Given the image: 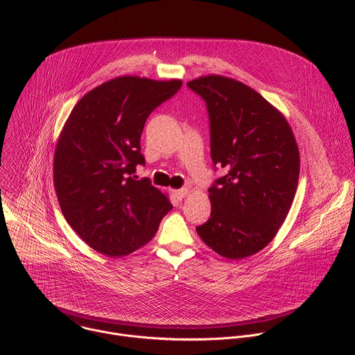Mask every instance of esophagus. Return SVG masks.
<instances>
[{"instance_id": "34e87169", "label": "esophagus", "mask_w": 355, "mask_h": 355, "mask_svg": "<svg viewBox=\"0 0 355 355\" xmlns=\"http://www.w3.org/2000/svg\"><path fill=\"white\" fill-rule=\"evenodd\" d=\"M174 193H175V196H177L178 199H184V198L187 196V193H188V188H181V189H175V191H174Z\"/></svg>"}]
</instances>
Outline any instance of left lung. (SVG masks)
Masks as SVG:
<instances>
[{
  "mask_svg": "<svg viewBox=\"0 0 355 355\" xmlns=\"http://www.w3.org/2000/svg\"><path fill=\"white\" fill-rule=\"evenodd\" d=\"M187 85L205 99L212 162L227 170L209 188L211 218L196 232L222 257H250L275 237L292 207L297 143L284 114L251 87L218 74Z\"/></svg>",
  "mask_w": 355,
  "mask_h": 355,
  "instance_id": "8db88e82",
  "label": "left lung"
}]
</instances>
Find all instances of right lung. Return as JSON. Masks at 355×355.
Instances as JSON below:
<instances>
[{
    "label": "right lung",
    "mask_w": 355,
    "mask_h": 355,
    "mask_svg": "<svg viewBox=\"0 0 355 355\" xmlns=\"http://www.w3.org/2000/svg\"><path fill=\"white\" fill-rule=\"evenodd\" d=\"M181 85L178 78H112L78 101L60 132L53 157L60 209L101 254H130L153 239L173 209L166 193L133 173L144 164L140 136L147 116Z\"/></svg>",
    "instance_id": "1"
}]
</instances>
